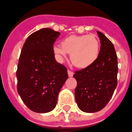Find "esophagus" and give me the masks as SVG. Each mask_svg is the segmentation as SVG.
<instances>
[{"label":"esophagus","mask_w":132,"mask_h":132,"mask_svg":"<svg viewBox=\"0 0 132 132\" xmlns=\"http://www.w3.org/2000/svg\"><path fill=\"white\" fill-rule=\"evenodd\" d=\"M67 73H68V76H69V77H72L73 76V72H72V71H70V70H68V71H67Z\"/></svg>","instance_id":"obj_1"}]
</instances>
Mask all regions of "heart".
I'll return each instance as SVG.
<instances>
[{
	"instance_id": "obj_1",
	"label": "heart",
	"mask_w": 132,
	"mask_h": 132,
	"mask_svg": "<svg viewBox=\"0 0 132 132\" xmlns=\"http://www.w3.org/2000/svg\"><path fill=\"white\" fill-rule=\"evenodd\" d=\"M99 40L93 35H71L62 40L61 46L56 45L52 51L61 62L70 54L71 62L76 67L84 69L92 65L100 54Z\"/></svg>"
}]
</instances>
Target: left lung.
<instances>
[{
  "label": "left lung",
  "instance_id": "1",
  "mask_svg": "<svg viewBox=\"0 0 132 132\" xmlns=\"http://www.w3.org/2000/svg\"><path fill=\"white\" fill-rule=\"evenodd\" d=\"M97 32L101 44L97 59L73 75L77 81L76 102L82 111L88 113L103 109L117 86V56L114 45L102 32Z\"/></svg>",
  "mask_w": 132,
  "mask_h": 132
}]
</instances>
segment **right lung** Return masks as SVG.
I'll use <instances>...</instances> for the list:
<instances>
[{
    "label": "right lung",
    "instance_id": "add662e5",
    "mask_svg": "<svg viewBox=\"0 0 132 132\" xmlns=\"http://www.w3.org/2000/svg\"><path fill=\"white\" fill-rule=\"evenodd\" d=\"M61 33L42 28L26 39L19 59L18 92L26 106L37 113L52 111L68 78L67 68L56 62L52 48Z\"/></svg>",
    "mask_w": 132,
    "mask_h": 132
}]
</instances>
